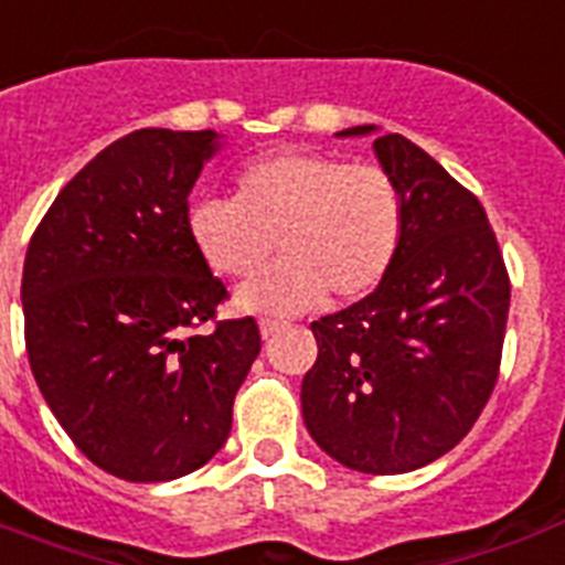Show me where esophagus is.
<instances>
[{"label":"esophagus","mask_w":565,"mask_h":565,"mask_svg":"<svg viewBox=\"0 0 565 565\" xmlns=\"http://www.w3.org/2000/svg\"><path fill=\"white\" fill-rule=\"evenodd\" d=\"M281 331V322H275V319H260V337L264 340H269L273 334H278Z\"/></svg>","instance_id":"obj_1"}]
</instances>
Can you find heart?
Instances as JSON below:
<instances>
[{"label": "heart", "mask_w": 565, "mask_h": 565, "mask_svg": "<svg viewBox=\"0 0 565 565\" xmlns=\"http://www.w3.org/2000/svg\"><path fill=\"white\" fill-rule=\"evenodd\" d=\"M188 231L222 278L260 273L278 243L284 257L237 292V305L299 313L328 292L361 299L384 281L402 246L404 193L377 163L287 149L248 163L234 199H199Z\"/></svg>", "instance_id": "obj_1"}]
</instances>
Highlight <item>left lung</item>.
I'll return each mask as SVG.
<instances>
[{
  "label": "left lung",
  "instance_id": "1",
  "mask_svg": "<svg viewBox=\"0 0 565 565\" xmlns=\"http://www.w3.org/2000/svg\"><path fill=\"white\" fill-rule=\"evenodd\" d=\"M372 146L404 193L402 246L375 292L310 326L319 358L301 381V413L337 463L398 475L451 451L490 402L510 278L487 211L463 184L407 137Z\"/></svg>",
  "mask_w": 565,
  "mask_h": 565
}]
</instances>
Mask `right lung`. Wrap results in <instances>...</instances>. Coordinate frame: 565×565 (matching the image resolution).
Here are the masks:
<instances>
[{
	"label": "right lung",
	"mask_w": 565,
	"mask_h": 565,
	"mask_svg": "<svg viewBox=\"0 0 565 565\" xmlns=\"http://www.w3.org/2000/svg\"><path fill=\"white\" fill-rule=\"evenodd\" d=\"M216 131L140 128L66 184L25 252V352L82 455L122 481H175L228 439L260 331L216 319L228 290L188 231Z\"/></svg>",
	"instance_id": "right-lung-1"
}]
</instances>
